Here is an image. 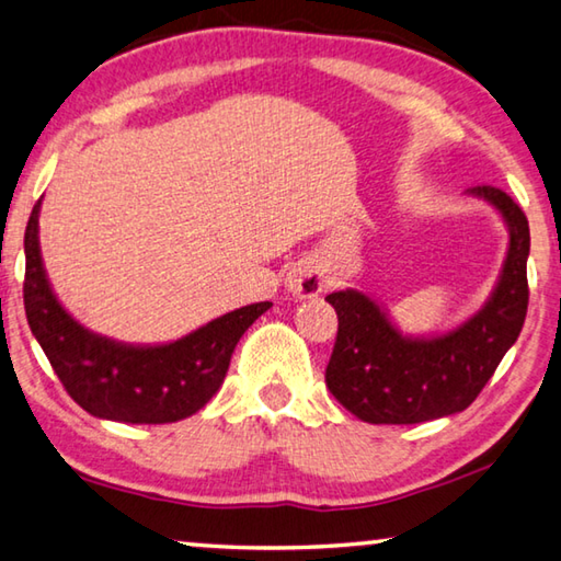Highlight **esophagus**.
Here are the masks:
<instances>
[{
	"label": "esophagus",
	"mask_w": 561,
	"mask_h": 561,
	"mask_svg": "<svg viewBox=\"0 0 561 561\" xmlns=\"http://www.w3.org/2000/svg\"><path fill=\"white\" fill-rule=\"evenodd\" d=\"M324 272L314 264H299L297 270H291L287 279V289L299 299H314L324 289Z\"/></svg>",
	"instance_id": "1"
}]
</instances>
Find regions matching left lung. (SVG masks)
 I'll list each match as a JSON object with an SVG mask.
<instances>
[{"mask_svg": "<svg viewBox=\"0 0 561 561\" xmlns=\"http://www.w3.org/2000/svg\"><path fill=\"white\" fill-rule=\"evenodd\" d=\"M507 225V257L488 301L445 334L408 336L368 294L341 289L339 334L327 366L331 396L358 421L411 425L460 413L495 374L527 317L529 225L519 205L492 185L468 187Z\"/></svg>", "mask_w": 561, "mask_h": 561, "instance_id": "8db88e82", "label": "left lung"}]
</instances>
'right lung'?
Masks as SVG:
<instances>
[{"label": "right lung", "instance_id": "1", "mask_svg": "<svg viewBox=\"0 0 561 561\" xmlns=\"http://www.w3.org/2000/svg\"><path fill=\"white\" fill-rule=\"evenodd\" d=\"M42 201L24 232V309L66 391L83 411L103 421L156 425L193 415L220 391L237 341L272 301L207 321L170 344H126L79 324L61 307L46 277L39 247Z\"/></svg>", "mask_w": 561, "mask_h": 561}]
</instances>
